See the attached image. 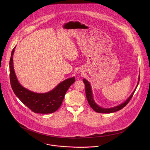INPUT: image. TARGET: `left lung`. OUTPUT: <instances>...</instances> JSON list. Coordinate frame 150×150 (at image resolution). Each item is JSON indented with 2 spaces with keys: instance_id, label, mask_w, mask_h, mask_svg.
Masks as SVG:
<instances>
[{
  "instance_id": "1",
  "label": "left lung",
  "mask_w": 150,
  "mask_h": 150,
  "mask_svg": "<svg viewBox=\"0 0 150 150\" xmlns=\"http://www.w3.org/2000/svg\"><path fill=\"white\" fill-rule=\"evenodd\" d=\"M139 78H140V76H139L138 82V83H137V85L135 89L134 90V92L132 93V94L131 95V96L129 98H128L124 103L120 104V105H119L117 106H116V107H114V108H109V109L103 108H101V107L97 105L95 103V101L93 99V94H92V90H91V87L90 83L88 82V81L87 80H86L85 79H83V83H85V94H86V97H87L88 104L91 106V108L94 111H96L97 113H113V112L119 111V110H121L122 108H123L124 107H125L128 104V103L129 102L131 99L132 98V96H133V95H134V93H135V90H136V89L138 87V85L139 84Z\"/></svg>"
}]
</instances>
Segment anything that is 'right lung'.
I'll use <instances>...</instances> for the list:
<instances>
[{"mask_svg":"<svg viewBox=\"0 0 150 150\" xmlns=\"http://www.w3.org/2000/svg\"><path fill=\"white\" fill-rule=\"evenodd\" d=\"M13 49L9 62L10 82L16 97L35 113L47 114L56 112L60 107L65 95L75 81V77L68 78L58 84L52 91L46 93H36L23 87L18 82L13 65Z\"/></svg>","mask_w":150,"mask_h":150,"instance_id":"obj_1","label":"right lung"}]
</instances>
